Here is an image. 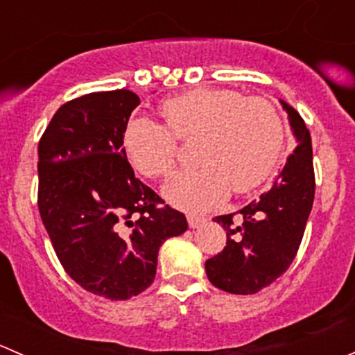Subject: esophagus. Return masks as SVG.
Returning a JSON list of instances; mask_svg holds the SVG:
<instances>
[{
    "mask_svg": "<svg viewBox=\"0 0 355 355\" xmlns=\"http://www.w3.org/2000/svg\"><path fill=\"white\" fill-rule=\"evenodd\" d=\"M204 221H206V220H204L202 216H196V214H189V216H187V223H189V227H191V228L200 227Z\"/></svg>",
    "mask_w": 355,
    "mask_h": 355,
    "instance_id": "obj_1",
    "label": "esophagus"
}]
</instances>
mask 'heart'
I'll return each instance as SVG.
<instances>
[{"label":"heart","instance_id":"obj_1","mask_svg":"<svg viewBox=\"0 0 355 355\" xmlns=\"http://www.w3.org/2000/svg\"><path fill=\"white\" fill-rule=\"evenodd\" d=\"M166 125L135 116L125 128L123 144L137 171L166 177L177 163V137L192 141L198 166L175 173L164 198L180 209L200 213L230 194H244L261 184L277 164L285 127L268 99L245 98L228 89H194L161 105Z\"/></svg>","mask_w":355,"mask_h":355}]
</instances>
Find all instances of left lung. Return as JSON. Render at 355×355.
Here are the masks:
<instances>
[{"label":"left lung","instance_id":"obj_1","mask_svg":"<svg viewBox=\"0 0 355 355\" xmlns=\"http://www.w3.org/2000/svg\"><path fill=\"white\" fill-rule=\"evenodd\" d=\"M297 148L268 192L239 213L213 218L227 230V247L206 261L214 287L249 295L273 284L288 270L302 241L314 200L311 134L288 103L282 101Z\"/></svg>","mask_w":355,"mask_h":355}]
</instances>
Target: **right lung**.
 <instances>
[{
  "instance_id": "right-lung-1",
  "label": "right lung",
  "mask_w": 355,
  "mask_h": 355,
  "mask_svg": "<svg viewBox=\"0 0 355 355\" xmlns=\"http://www.w3.org/2000/svg\"><path fill=\"white\" fill-rule=\"evenodd\" d=\"M141 99L127 89L60 106L39 141L37 204L60 263L82 288L127 300L155 282L157 252L184 213L134 175L123 148Z\"/></svg>"
}]
</instances>
